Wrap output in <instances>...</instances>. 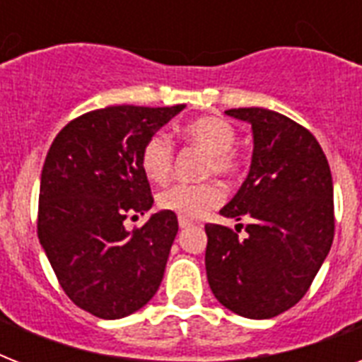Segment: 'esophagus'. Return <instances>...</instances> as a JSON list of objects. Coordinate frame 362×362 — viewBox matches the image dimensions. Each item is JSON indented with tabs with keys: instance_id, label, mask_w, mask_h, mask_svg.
<instances>
[{
	"instance_id": "esophagus-1",
	"label": "esophagus",
	"mask_w": 362,
	"mask_h": 362,
	"mask_svg": "<svg viewBox=\"0 0 362 362\" xmlns=\"http://www.w3.org/2000/svg\"><path fill=\"white\" fill-rule=\"evenodd\" d=\"M178 226H180L182 229H186V227L193 226V221L187 220V218H178Z\"/></svg>"
}]
</instances>
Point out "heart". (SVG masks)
<instances>
[{
    "instance_id": "obj_1",
    "label": "heart",
    "mask_w": 362,
    "mask_h": 362,
    "mask_svg": "<svg viewBox=\"0 0 362 362\" xmlns=\"http://www.w3.org/2000/svg\"><path fill=\"white\" fill-rule=\"evenodd\" d=\"M182 135L193 146L209 153L206 175L235 178L240 175L242 161L237 150V129L223 118L203 116L187 122ZM175 163V148L170 136L163 131L153 133L141 150V167L152 182H165ZM223 193L214 182L204 184H175L158 195V204L163 210L175 212L180 218H199L221 203Z\"/></svg>"
}]
</instances>
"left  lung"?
<instances>
[{"label":"left lung","mask_w":362,"mask_h":362,"mask_svg":"<svg viewBox=\"0 0 362 362\" xmlns=\"http://www.w3.org/2000/svg\"><path fill=\"white\" fill-rule=\"evenodd\" d=\"M247 122L253 133L250 173L220 210L247 220L206 223L204 264L214 297L250 320H269L306 295L334 237L332 176L320 142L306 127L274 110L250 107L226 110Z\"/></svg>","instance_id":"obj_1"}]
</instances>
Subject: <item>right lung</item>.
I'll list each match as a JSON object with an SVG mask.
<instances>
[{"mask_svg": "<svg viewBox=\"0 0 362 362\" xmlns=\"http://www.w3.org/2000/svg\"><path fill=\"white\" fill-rule=\"evenodd\" d=\"M184 107L92 110L65 125L48 150L37 235L65 295L95 317L141 310L163 280L178 233L175 212H156L133 231L124 221L152 209L141 150Z\"/></svg>", "mask_w": 362, "mask_h": 362, "instance_id": "right-lung-1", "label": "right lung"}]
</instances>
